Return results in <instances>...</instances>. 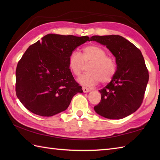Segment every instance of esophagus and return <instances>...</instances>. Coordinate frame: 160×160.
Wrapping results in <instances>:
<instances>
[{
	"label": "esophagus",
	"mask_w": 160,
	"mask_h": 160,
	"mask_svg": "<svg viewBox=\"0 0 160 160\" xmlns=\"http://www.w3.org/2000/svg\"><path fill=\"white\" fill-rule=\"evenodd\" d=\"M82 90L84 91V93H87V92H89V91H90V89H88L87 87H82Z\"/></svg>",
	"instance_id": "obj_1"
}]
</instances>
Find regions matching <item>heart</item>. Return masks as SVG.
<instances>
[{"mask_svg":"<svg viewBox=\"0 0 160 160\" xmlns=\"http://www.w3.org/2000/svg\"><path fill=\"white\" fill-rule=\"evenodd\" d=\"M88 64V73L79 78V82L86 86L96 85L100 81L102 84L109 82L116 72L115 60L107 55L102 47L96 45L84 47L82 55L73 51L68 58L69 70L76 76H79Z\"/></svg>","mask_w":160,"mask_h":160,"instance_id":"1","label":"heart"}]
</instances>
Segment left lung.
I'll use <instances>...</instances> for the list:
<instances>
[{"instance_id": "left-lung-1", "label": "left lung", "mask_w": 160, "mask_h": 160, "mask_svg": "<svg viewBox=\"0 0 160 160\" xmlns=\"http://www.w3.org/2000/svg\"><path fill=\"white\" fill-rule=\"evenodd\" d=\"M90 40L106 45L115 57L117 70L102 89L94 110L108 119H122L136 111L143 102L148 71L140 50L119 35L93 36Z\"/></svg>"}]
</instances>
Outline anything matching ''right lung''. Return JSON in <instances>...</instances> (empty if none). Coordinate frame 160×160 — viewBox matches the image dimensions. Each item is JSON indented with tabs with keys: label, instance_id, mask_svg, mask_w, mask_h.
<instances>
[{
	"label": "right lung",
	"instance_id": "right-lung-1",
	"mask_svg": "<svg viewBox=\"0 0 160 160\" xmlns=\"http://www.w3.org/2000/svg\"><path fill=\"white\" fill-rule=\"evenodd\" d=\"M89 36L47 34L30 45L16 70V93L24 107L40 116L65 111L72 98L82 93L68 65L70 53Z\"/></svg>",
	"mask_w": 160,
	"mask_h": 160
}]
</instances>
